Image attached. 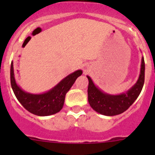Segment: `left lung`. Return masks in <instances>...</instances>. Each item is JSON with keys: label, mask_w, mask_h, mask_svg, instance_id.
Returning <instances> with one entry per match:
<instances>
[{"label": "left lung", "mask_w": 155, "mask_h": 155, "mask_svg": "<svg viewBox=\"0 0 155 155\" xmlns=\"http://www.w3.org/2000/svg\"><path fill=\"white\" fill-rule=\"evenodd\" d=\"M87 87V100L91 107L101 115L113 116L125 112L137 100L143 89L145 81V61L142 58L141 69L139 79L135 85H133L125 93L120 94H109L105 93L94 85L90 76Z\"/></svg>", "instance_id": "1"}]
</instances>
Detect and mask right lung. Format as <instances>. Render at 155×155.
<instances>
[{
  "instance_id": "right-lung-1",
  "label": "right lung",
  "mask_w": 155,
  "mask_h": 155,
  "mask_svg": "<svg viewBox=\"0 0 155 155\" xmlns=\"http://www.w3.org/2000/svg\"><path fill=\"white\" fill-rule=\"evenodd\" d=\"M82 74L81 70L70 73L48 91L31 94L25 91L16 83L14 74L13 62L10 67V82L15 97L28 112L38 116H48L60 112L63 108L66 94L75 81Z\"/></svg>"
}]
</instances>
